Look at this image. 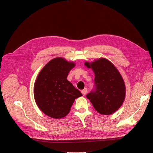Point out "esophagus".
I'll return each mask as SVG.
<instances>
[{
	"mask_svg": "<svg viewBox=\"0 0 153 153\" xmlns=\"http://www.w3.org/2000/svg\"><path fill=\"white\" fill-rule=\"evenodd\" d=\"M81 92H82L83 95L85 96L86 94H87V89H84V90H82V91H81Z\"/></svg>",
	"mask_w": 153,
	"mask_h": 153,
	"instance_id": "1",
	"label": "esophagus"
}]
</instances>
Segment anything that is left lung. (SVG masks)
Listing matches in <instances>:
<instances>
[{
	"mask_svg": "<svg viewBox=\"0 0 153 153\" xmlns=\"http://www.w3.org/2000/svg\"><path fill=\"white\" fill-rule=\"evenodd\" d=\"M85 65L93 70L95 89L86 97L97 112L110 115L123 105L126 95V87L123 77L114 64L105 58L94 62H85Z\"/></svg>",
	"mask_w": 153,
	"mask_h": 153,
	"instance_id": "obj_1",
	"label": "left lung"
}]
</instances>
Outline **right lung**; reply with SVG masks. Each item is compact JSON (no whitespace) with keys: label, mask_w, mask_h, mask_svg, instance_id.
Returning <instances> with one entry per match:
<instances>
[{"label":"right lung","mask_w":153,"mask_h":153,"mask_svg":"<svg viewBox=\"0 0 153 153\" xmlns=\"http://www.w3.org/2000/svg\"><path fill=\"white\" fill-rule=\"evenodd\" d=\"M75 64L62 57L55 58L41 69L34 84V96L39 108L54 119L69 114L75 100L81 92L67 80Z\"/></svg>","instance_id":"right-lung-1"}]
</instances>
